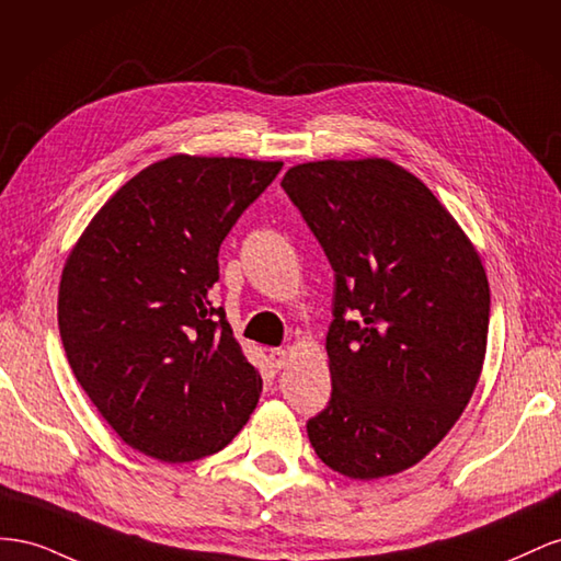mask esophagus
<instances>
[{
	"label": "esophagus",
	"mask_w": 561,
	"mask_h": 561,
	"mask_svg": "<svg viewBox=\"0 0 561 561\" xmlns=\"http://www.w3.org/2000/svg\"><path fill=\"white\" fill-rule=\"evenodd\" d=\"M267 362H270V366L275 371H279V369H284L286 364H289V352L286 350H282V347H277V350H270V355H267Z\"/></svg>",
	"instance_id": "34e87169"
}]
</instances>
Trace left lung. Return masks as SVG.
<instances>
[{
	"instance_id": "obj_1",
	"label": "left lung",
	"mask_w": 561,
	"mask_h": 561,
	"mask_svg": "<svg viewBox=\"0 0 561 561\" xmlns=\"http://www.w3.org/2000/svg\"><path fill=\"white\" fill-rule=\"evenodd\" d=\"M282 187L335 272L329 407L314 454L350 479L421 462L449 435L482 376L489 279L432 190L386 157L296 164Z\"/></svg>"
}]
</instances>
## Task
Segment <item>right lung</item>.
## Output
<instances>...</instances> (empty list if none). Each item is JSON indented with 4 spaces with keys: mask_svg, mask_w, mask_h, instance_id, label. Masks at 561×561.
Wrapping results in <instances>:
<instances>
[{
    "mask_svg": "<svg viewBox=\"0 0 561 561\" xmlns=\"http://www.w3.org/2000/svg\"><path fill=\"white\" fill-rule=\"evenodd\" d=\"M282 162L171 154L126 181L72 247L58 329L72 374L131 449L190 462L228 446L263 390L214 308L218 249Z\"/></svg>",
    "mask_w": 561,
    "mask_h": 561,
    "instance_id": "right-lung-1",
    "label": "right lung"
}]
</instances>
